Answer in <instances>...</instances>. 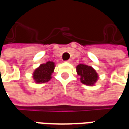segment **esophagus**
<instances>
[{
  "instance_id": "esophagus-1",
  "label": "esophagus",
  "mask_w": 129,
  "mask_h": 129,
  "mask_svg": "<svg viewBox=\"0 0 129 129\" xmlns=\"http://www.w3.org/2000/svg\"><path fill=\"white\" fill-rule=\"evenodd\" d=\"M71 61H71V59H68V61H66L67 63H71Z\"/></svg>"
}]
</instances>
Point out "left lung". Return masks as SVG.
I'll return each instance as SVG.
<instances>
[{"mask_svg":"<svg viewBox=\"0 0 129 129\" xmlns=\"http://www.w3.org/2000/svg\"><path fill=\"white\" fill-rule=\"evenodd\" d=\"M77 73L81 77V83L87 86H92L98 79L97 73L91 66L79 64L77 66Z\"/></svg>","mask_w":129,"mask_h":129,"instance_id":"left-lung-1","label":"left lung"}]
</instances>
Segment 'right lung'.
Segmentation results:
<instances>
[{
  "mask_svg": "<svg viewBox=\"0 0 129 129\" xmlns=\"http://www.w3.org/2000/svg\"><path fill=\"white\" fill-rule=\"evenodd\" d=\"M54 69V63L52 61H48L45 63L40 65L34 70L33 73V78L36 83H45L50 80L52 78V74Z\"/></svg>",
  "mask_w": 129,
  "mask_h": 129,
  "instance_id": "obj_1",
  "label": "right lung"
}]
</instances>
